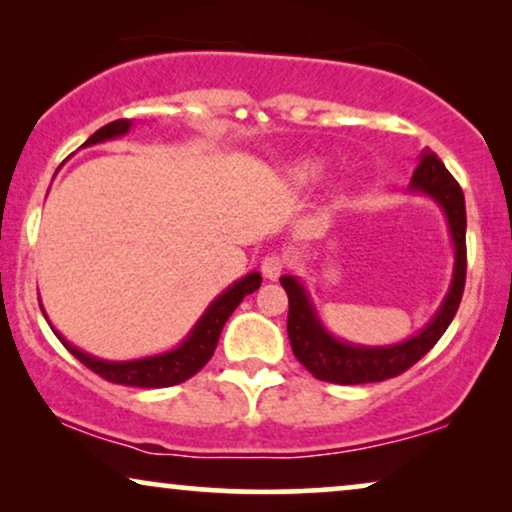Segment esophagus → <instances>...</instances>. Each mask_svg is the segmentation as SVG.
Wrapping results in <instances>:
<instances>
[{"instance_id":"1","label":"esophagus","mask_w":512,"mask_h":512,"mask_svg":"<svg viewBox=\"0 0 512 512\" xmlns=\"http://www.w3.org/2000/svg\"><path fill=\"white\" fill-rule=\"evenodd\" d=\"M286 268V258L279 256V254H268L263 258L261 263V272L265 279H270V282H275V279H279V275H282Z\"/></svg>"}]
</instances>
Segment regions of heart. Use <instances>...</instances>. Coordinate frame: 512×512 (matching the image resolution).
<instances>
[{
  "mask_svg": "<svg viewBox=\"0 0 512 512\" xmlns=\"http://www.w3.org/2000/svg\"><path fill=\"white\" fill-rule=\"evenodd\" d=\"M286 172H289V179L293 184L307 186L321 179V174H324V163H319L317 158H300L296 163H291Z\"/></svg>",
  "mask_w": 512,
  "mask_h": 512,
  "instance_id": "1",
  "label": "heart"
}]
</instances>
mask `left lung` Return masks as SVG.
Here are the masks:
<instances>
[{
	"instance_id": "obj_1",
	"label": "left lung",
	"mask_w": 512,
	"mask_h": 512,
	"mask_svg": "<svg viewBox=\"0 0 512 512\" xmlns=\"http://www.w3.org/2000/svg\"><path fill=\"white\" fill-rule=\"evenodd\" d=\"M410 191L429 195L443 209L454 247L450 289H447L443 303H440L438 312L433 314V319L422 331L412 335V338L396 342V345L366 347L335 338L321 324L305 284L298 277L284 275L279 282H282L286 296H289V321H286V331H289L293 354H296V359L317 380L333 384H368L401 375L410 366H415L443 338V333L452 324L454 314L459 310L466 284L464 193H461L457 179L447 172L443 160L429 149H424L422 156H419V165L415 167L410 179Z\"/></svg>"
}]
</instances>
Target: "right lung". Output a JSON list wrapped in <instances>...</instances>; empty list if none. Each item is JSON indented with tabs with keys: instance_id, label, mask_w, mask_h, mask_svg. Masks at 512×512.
<instances>
[{
	"instance_id": "right-lung-1",
	"label": "right lung",
	"mask_w": 512,
	"mask_h": 512,
	"mask_svg": "<svg viewBox=\"0 0 512 512\" xmlns=\"http://www.w3.org/2000/svg\"><path fill=\"white\" fill-rule=\"evenodd\" d=\"M130 128H132V121L121 118V121L104 125V128L95 132V135H90L83 146L102 144V142H109V139L123 137L128 135ZM261 282H263L261 272L256 270L249 272L247 277L237 279V282L230 284L221 296H216L212 303H209L207 310L202 312V317L198 319V324L191 328V333H188L177 347L163 354L144 356V359H132V361L97 359V356H90L83 352V349L74 347L72 342L62 338L53 326L51 328L53 333L58 335L62 345H65L69 352L83 363V366H88L93 373L104 377V380L114 384H125V387H142V389L172 387V384H181L184 380H188V377H193L209 359H212L216 342H219V335L223 331V326H226L228 317L235 312V307L242 303L244 296L254 293L258 286H261ZM39 307L46 317L44 305L39 303ZM48 324H51V321H48Z\"/></svg>"
}]
</instances>
